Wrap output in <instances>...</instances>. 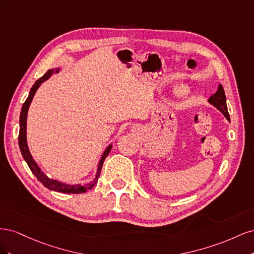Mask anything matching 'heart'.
<instances>
[{
    "label": "heart",
    "mask_w": 254,
    "mask_h": 254,
    "mask_svg": "<svg viewBox=\"0 0 254 254\" xmlns=\"http://www.w3.org/2000/svg\"><path fill=\"white\" fill-rule=\"evenodd\" d=\"M181 94H184V93H183V92H181Z\"/></svg>",
    "instance_id": "obj_1"
}]
</instances>
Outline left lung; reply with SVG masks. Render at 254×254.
I'll use <instances>...</instances> for the list:
<instances>
[{
  "mask_svg": "<svg viewBox=\"0 0 254 254\" xmlns=\"http://www.w3.org/2000/svg\"><path fill=\"white\" fill-rule=\"evenodd\" d=\"M211 105H213L215 108H217L222 114L225 115L226 119L230 121V117H229V112H228V108H227V102H226V94H225V90L222 88L221 84L218 86L217 91L207 99Z\"/></svg>",
  "mask_w": 254,
  "mask_h": 254,
  "instance_id": "8db88e82",
  "label": "left lung"
}]
</instances>
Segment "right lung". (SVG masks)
Masks as SVG:
<instances>
[{"label": "right lung", "instance_id": "right-lung-1", "mask_svg": "<svg viewBox=\"0 0 254 254\" xmlns=\"http://www.w3.org/2000/svg\"><path fill=\"white\" fill-rule=\"evenodd\" d=\"M60 71V67H55V68H52V70H49L47 73H45L41 78L38 79L35 83L34 86L32 87L29 91V94L28 97L26 98L25 103L23 104L22 106V109H21V114H20V130H19V147L21 150V153L23 158L26 161V163L28 165V167L30 168V171L32 173L37 177V179L39 180L43 186L52 190H55V191H59V193H64V194H80V193H84V191H87L88 190H91L93 188L95 184L98 181V177L101 175V171H102V167L104 164V161L106 159V157L109 155V152L112 148V145L110 144L108 147L106 148V150L104 151V153L102 155L101 160H99L98 165H97V171H96V175H95V178L92 180L89 183L83 184H66L64 182H60L58 180H54L49 178V177L45 175L42 171L41 168L38 166V164L35 162V160L33 159L32 155H30L29 149H28V146H27V140H26V120H27V112H28V108L30 106V103H32L34 95L36 93V91L38 90V88L40 87V84L42 82H44L47 79H49L53 74L58 73Z\"/></svg>", "mask_w": 254, "mask_h": 254}]
</instances>
